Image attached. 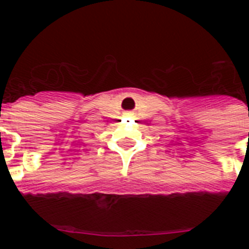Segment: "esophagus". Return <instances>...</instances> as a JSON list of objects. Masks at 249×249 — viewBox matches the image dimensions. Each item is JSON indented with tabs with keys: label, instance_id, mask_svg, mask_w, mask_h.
<instances>
[{
	"label": "esophagus",
	"instance_id": "34e87169",
	"mask_svg": "<svg viewBox=\"0 0 249 249\" xmlns=\"http://www.w3.org/2000/svg\"><path fill=\"white\" fill-rule=\"evenodd\" d=\"M126 116H132V113H126Z\"/></svg>",
	"mask_w": 249,
	"mask_h": 249
}]
</instances>
